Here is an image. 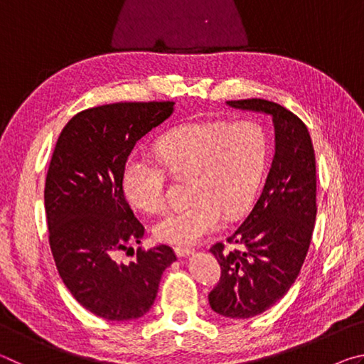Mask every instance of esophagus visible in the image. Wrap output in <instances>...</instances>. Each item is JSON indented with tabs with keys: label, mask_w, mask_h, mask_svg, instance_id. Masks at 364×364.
Segmentation results:
<instances>
[{
	"label": "esophagus",
	"mask_w": 364,
	"mask_h": 364,
	"mask_svg": "<svg viewBox=\"0 0 364 364\" xmlns=\"http://www.w3.org/2000/svg\"><path fill=\"white\" fill-rule=\"evenodd\" d=\"M193 252H194V249H191V247H175V254L180 258L188 257V255L193 254Z\"/></svg>",
	"instance_id": "esophagus-1"
}]
</instances>
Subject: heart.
Masks as SVG:
<instances>
[{"label": "heart", "instance_id": "heart-1", "mask_svg": "<svg viewBox=\"0 0 364 364\" xmlns=\"http://www.w3.org/2000/svg\"><path fill=\"white\" fill-rule=\"evenodd\" d=\"M157 154L171 175L193 176L186 208H176L154 226L159 241L193 245L228 218L247 210L260 186L268 159V138L252 120L196 122L176 127L157 141ZM123 193L134 207H165V173L147 156H132L122 173Z\"/></svg>", "mask_w": 364, "mask_h": 364}]
</instances>
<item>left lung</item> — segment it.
I'll use <instances>...</instances> for the list:
<instances>
[{"instance_id":"obj_1","label":"left lung","mask_w":364,"mask_h":364,"mask_svg":"<svg viewBox=\"0 0 364 364\" xmlns=\"http://www.w3.org/2000/svg\"><path fill=\"white\" fill-rule=\"evenodd\" d=\"M226 104L269 115L274 125V157L264 186L228 237L241 250H226L221 242L210 249L221 276L208 304L221 316L244 319L267 311L297 279L316 220V160L306 125L291 110L267 100Z\"/></svg>"}]
</instances>
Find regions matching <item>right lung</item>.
<instances>
[{
    "instance_id": "obj_1",
    "label": "right lung",
    "mask_w": 364,
    "mask_h": 364,
    "mask_svg": "<svg viewBox=\"0 0 364 364\" xmlns=\"http://www.w3.org/2000/svg\"><path fill=\"white\" fill-rule=\"evenodd\" d=\"M173 106L115 102L82 110L60 132L49 164L45 208L59 276L80 305L109 321L146 315L165 268L176 260L164 244L139 247L130 263L115 260L144 236L123 194V167L136 141L167 120Z\"/></svg>"
}]
</instances>
